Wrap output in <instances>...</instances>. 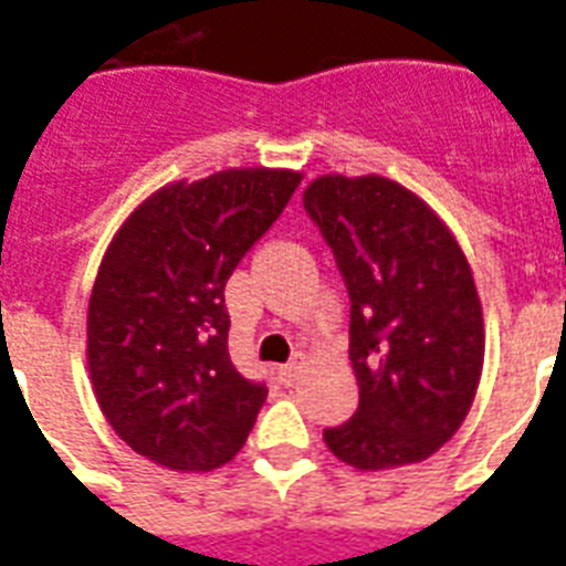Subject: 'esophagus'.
<instances>
[{"mask_svg":"<svg viewBox=\"0 0 566 566\" xmlns=\"http://www.w3.org/2000/svg\"><path fill=\"white\" fill-rule=\"evenodd\" d=\"M301 371H304V363L295 360V363H286V366H280L277 369V378L283 387H292L297 378H301Z\"/></svg>","mask_w":566,"mask_h":566,"instance_id":"34e87169","label":"esophagus"}]
</instances>
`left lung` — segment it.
Masks as SVG:
<instances>
[{"label": "left lung", "instance_id": "8db88e82", "mask_svg": "<svg viewBox=\"0 0 566 566\" xmlns=\"http://www.w3.org/2000/svg\"><path fill=\"white\" fill-rule=\"evenodd\" d=\"M352 297L354 419L324 442L360 472L442 449L470 413L484 369V313L470 260L446 221L396 179L324 174L304 188Z\"/></svg>", "mask_w": 566, "mask_h": 566}]
</instances>
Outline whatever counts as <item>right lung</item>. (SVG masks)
Masks as SVG:
<instances>
[{
	"instance_id": "add662e5",
	"label": "right lung",
	"mask_w": 566,
	"mask_h": 566,
	"mask_svg": "<svg viewBox=\"0 0 566 566\" xmlns=\"http://www.w3.org/2000/svg\"><path fill=\"white\" fill-rule=\"evenodd\" d=\"M304 174L230 168L153 191L120 223L87 301V371L115 433L147 461L212 472L269 389L235 371L223 286Z\"/></svg>"
}]
</instances>
